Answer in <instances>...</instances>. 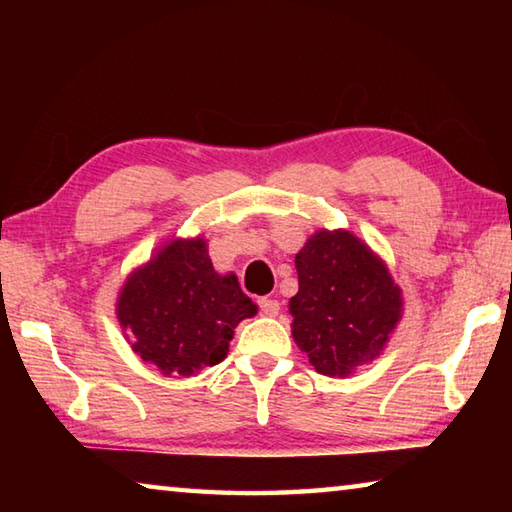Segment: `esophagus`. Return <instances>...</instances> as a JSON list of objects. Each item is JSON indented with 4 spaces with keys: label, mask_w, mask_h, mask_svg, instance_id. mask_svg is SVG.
<instances>
[{
    "label": "esophagus",
    "mask_w": 512,
    "mask_h": 512,
    "mask_svg": "<svg viewBox=\"0 0 512 512\" xmlns=\"http://www.w3.org/2000/svg\"><path fill=\"white\" fill-rule=\"evenodd\" d=\"M257 305H259V309H262V314H266V316H277V311H280V302H277L275 298H259Z\"/></svg>",
    "instance_id": "1"
}]
</instances>
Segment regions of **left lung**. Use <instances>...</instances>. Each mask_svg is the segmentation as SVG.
<instances>
[{
  "label": "left lung",
  "mask_w": 512,
  "mask_h": 512,
  "mask_svg": "<svg viewBox=\"0 0 512 512\" xmlns=\"http://www.w3.org/2000/svg\"><path fill=\"white\" fill-rule=\"evenodd\" d=\"M291 334L316 372L345 377L377 357L400 320V287L348 230H320L296 255Z\"/></svg>",
  "instance_id": "left-lung-1"
}]
</instances>
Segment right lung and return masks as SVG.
<instances>
[{
  "label": "right lung",
  "mask_w": 512,
  "mask_h": 512,
  "mask_svg": "<svg viewBox=\"0 0 512 512\" xmlns=\"http://www.w3.org/2000/svg\"><path fill=\"white\" fill-rule=\"evenodd\" d=\"M257 307L235 275H219L203 239H176L128 277L117 302L126 339L164 375L192 377L228 354Z\"/></svg>",
  "instance_id": "obj_1"
}]
</instances>
